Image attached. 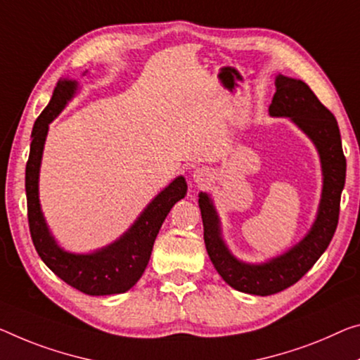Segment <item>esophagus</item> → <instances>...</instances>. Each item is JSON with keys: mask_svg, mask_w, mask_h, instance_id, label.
I'll use <instances>...</instances> for the list:
<instances>
[{"mask_svg": "<svg viewBox=\"0 0 360 360\" xmlns=\"http://www.w3.org/2000/svg\"><path fill=\"white\" fill-rule=\"evenodd\" d=\"M209 176H211V174H209L207 169H196L195 172H193V180H195L196 185H206L209 181Z\"/></svg>", "mask_w": 360, "mask_h": 360, "instance_id": "esophagus-1", "label": "esophagus"}]
</instances>
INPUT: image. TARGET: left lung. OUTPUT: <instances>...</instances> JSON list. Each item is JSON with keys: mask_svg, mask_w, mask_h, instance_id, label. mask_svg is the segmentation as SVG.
<instances>
[{"mask_svg": "<svg viewBox=\"0 0 360 360\" xmlns=\"http://www.w3.org/2000/svg\"><path fill=\"white\" fill-rule=\"evenodd\" d=\"M275 95L269 106L272 117H288L314 143L322 167V195L314 224L301 241L288 251L264 262L238 259L226 246L222 222L209 193H199L204 243L219 275L248 295L269 296L295 285L327 250L338 225L341 191L346 180V159L335 115L319 101L302 80L278 74Z\"/></svg>", "mask_w": 360, "mask_h": 360, "instance_id": "1", "label": "left lung"}]
</instances>
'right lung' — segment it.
<instances>
[{
	"mask_svg": "<svg viewBox=\"0 0 360 360\" xmlns=\"http://www.w3.org/2000/svg\"><path fill=\"white\" fill-rule=\"evenodd\" d=\"M88 70L84 72V75ZM79 82L60 79L54 88L49 104L43 109L32 130L29 161L25 167L27 211L32 241L41 261L60 280L90 296L119 295L129 291L141 278L151 257L154 240L162 222L176 201L184 199L188 185L179 175L159 191L136 220L117 240L91 252H70L56 241L46 224L40 204V167L49 124L72 101L79 91Z\"/></svg>",
	"mask_w": 360,
	"mask_h": 360,
	"instance_id": "obj_1",
	"label": "right lung"
}]
</instances>
